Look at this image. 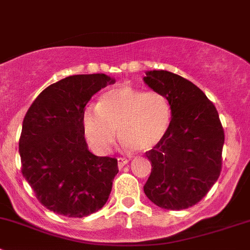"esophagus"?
I'll return each instance as SVG.
<instances>
[{"instance_id": "34e87169", "label": "esophagus", "mask_w": 250, "mask_h": 250, "mask_svg": "<svg viewBox=\"0 0 250 250\" xmlns=\"http://www.w3.org/2000/svg\"><path fill=\"white\" fill-rule=\"evenodd\" d=\"M128 162H129V160H127V158H125V157L117 158V165H118V168H120V169H122L125 165H128Z\"/></svg>"}]
</instances>
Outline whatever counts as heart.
Listing matches in <instances>:
<instances>
[{
	"label": "heart",
	"instance_id": "obj_1",
	"mask_svg": "<svg viewBox=\"0 0 250 250\" xmlns=\"http://www.w3.org/2000/svg\"><path fill=\"white\" fill-rule=\"evenodd\" d=\"M172 115L169 100L162 93L121 85L105 92L98 106H88L82 122L85 138L98 152L110 150L117 129L127 147L145 152L166 137Z\"/></svg>",
	"mask_w": 250,
	"mask_h": 250
}]
</instances>
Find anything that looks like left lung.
Returning a JSON list of instances; mask_svg holds the SVG:
<instances>
[{
  "label": "left lung",
  "instance_id": "left-lung-1",
  "mask_svg": "<svg viewBox=\"0 0 250 250\" xmlns=\"http://www.w3.org/2000/svg\"><path fill=\"white\" fill-rule=\"evenodd\" d=\"M144 82L169 100L173 112L166 137L146 152L152 169L144 192L163 209H186L220 175L225 135L219 113L197 85L173 72L147 71Z\"/></svg>",
  "mask_w": 250,
  "mask_h": 250
}]
</instances>
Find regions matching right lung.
<instances>
[{
    "mask_svg": "<svg viewBox=\"0 0 250 250\" xmlns=\"http://www.w3.org/2000/svg\"><path fill=\"white\" fill-rule=\"evenodd\" d=\"M115 78L74 75L40 93L22 121L21 173L47 209L83 218L104 207L118 173L117 160L88 150L83 112L90 98Z\"/></svg>",
    "mask_w": 250,
    "mask_h": 250,
    "instance_id": "right-lung-1",
    "label": "right lung"
}]
</instances>
